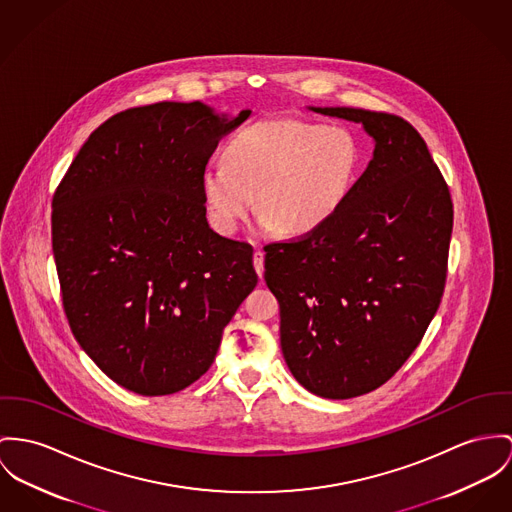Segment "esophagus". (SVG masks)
Returning a JSON list of instances; mask_svg holds the SVG:
<instances>
[{
	"mask_svg": "<svg viewBox=\"0 0 512 512\" xmlns=\"http://www.w3.org/2000/svg\"><path fill=\"white\" fill-rule=\"evenodd\" d=\"M253 267H255L259 278H263V273H265V253L261 249H255V253H253Z\"/></svg>",
	"mask_w": 512,
	"mask_h": 512,
	"instance_id": "esophagus-1",
	"label": "esophagus"
}]
</instances>
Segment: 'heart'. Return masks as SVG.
Listing matches in <instances>:
<instances>
[{
  "label": "heart",
  "instance_id": "1",
  "mask_svg": "<svg viewBox=\"0 0 512 512\" xmlns=\"http://www.w3.org/2000/svg\"><path fill=\"white\" fill-rule=\"evenodd\" d=\"M224 158L202 171V193L218 232L234 234L255 195L267 232L304 236L329 222L351 195L362 146L345 126L265 118L234 134Z\"/></svg>",
  "mask_w": 512,
  "mask_h": 512
}]
</instances>
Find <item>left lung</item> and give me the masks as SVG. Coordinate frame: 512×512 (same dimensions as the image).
<instances>
[{"label": "left lung", "mask_w": 512, "mask_h": 512, "mask_svg": "<svg viewBox=\"0 0 512 512\" xmlns=\"http://www.w3.org/2000/svg\"><path fill=\"white\" fill-rule=\"evenodd\" d=\"M310 111L362 124L368 167L310 236L265 247L280 347L312 394L351 399L388 382L421 343L446 280L452 200L421 134L353 107Z\"/></svg>", "instance_id": "obj_1"}]
</instances>
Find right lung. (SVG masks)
<instances>
[{
	"label": "right lung",
	"instance_id": "add662e5",
	"mask_svg": "<svg viewBox=\"0 0 512 512\" xmlns=\"http://www.w3.org/2000/svg\"><path fill=\"white\" fill-rule=\"evenodd\" d=\"M251 111L156 103L105 120L52 200L62 302L85 354L118 386L175 394L197 382L257 284L253 247L206 220L202 171Z\"/></svg>",
	"mask_w": 512,
	"mask_h": 512
}]
</instances>
